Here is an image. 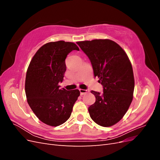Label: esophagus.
<instances>
[{
	"instance_id": "34e87169",
	"label": "esophagus",
	"mask_w": 160,
	"mask_h": 160,
	"mask_svg": "<svg viewBox=\"0 0 160 160\" xmlns=\"http://www.w3.org/2000/svg\"><path fill=\"white\" fill-rule=\"evenodd\" d=\"M79 91H80V93L81 95H83L86 93H88L89 92V90L88 89H79Z\"/></svg>"
}]
</instances>
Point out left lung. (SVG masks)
<instances>
[{
  "mask_svg": "<svg viewBox=\"0 0 160 160\" xmlns=\"http://www.w3.org/2000/svg\"><path fill=\"white\" fill-rule=\"evenodd\" d=\"M88 55L94 76L103 87V93L91 91L95 102L88 108L91 118L101 126L111 127L126 113L133 100L135 81L126 52L109 39L77 42Z\"/></svg>",
  "mask_w": 160,
  "mask_h": 160,
  "instance_id": "1",
  "label": "left lung"
}]
</instances>
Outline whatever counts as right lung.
<instances>
[{"label": "right lung", "instance_id": "obj_1", "mask_svg": "<svg viewBox=\"0 0 160 160\" xmlns=\"http://www.w3.org/2000/svg\"><path fill=\"white\" fill-rule=\"evenodd\" d=\"M72 50L79 51L74 42H47L36 52L27 69V102L38 119L50 126H59L70 118L80 95L78 89H60L59 85L66 71L65 59Z\"/></svg>", "mask_w": 160, "mask_h": 160}]
</instances>
